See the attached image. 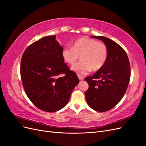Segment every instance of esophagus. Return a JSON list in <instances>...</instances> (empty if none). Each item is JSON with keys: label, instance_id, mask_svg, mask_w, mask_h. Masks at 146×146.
Segmentation results:
<instances>
[{"label": "esophagus", "instance_id": "esophagus-1", "mask_svg": "<svg viewBox=\"0 0 146 146\" xmlns=\"http://www.w3.org/2000/svg\"><path fill=\"white\" fill-rule=\"evenodd\" d=\"M77 76H78V79H79V80H83V79H84V78L83 77H82L81 76H80V75H77Z\"/></svg>", "mask_w": 146, "mask_h": 146}]
</instances>
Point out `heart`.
I'll list each match as a JSON object with an SVG mask.
<instances>
[{"label":"heart","instance_id":"b5f03b06","mask_svg":"<svg viewBox=\"0 0 146 146\" xmlns=\"http://www.w3.org/2000/svg\"><path fill=\"white\" fill-rule=\"evenodd\" d=\"M108 54V48L104 43L83 37L75 41L72 47H64L62 57L66 63L73 64L80 56L81 61L72 66L71 70L78 74L85 75L91 69L98 70L102 67L107 61Z\"/></svg>","mask_w":146,"mask_h":146}]
</instances>
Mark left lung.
I'll use <instances>...</instances> for the list:
<instances>
[{"label":"left lung","mask_w":146,"mask_h":146,"mask_svg":"<svg viewBox=\"0 0 146 146\" xmlns=\"http://www.w3.org/2000/svg\"><path fill=\"white\" fill-rule=\"evenodd\" d=\"M107 46L108 57L104 65L93 76L87 77L89 88L85 92L88 105L95 111L111 110L124 96L130 78L129 60L125 50L111 39L91 36Z\"/></svg>","instance_id":"8db88e82"}]
</instances>
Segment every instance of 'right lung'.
<instances>
[{"label":"right lung","instance_id":"obj_1","mask_svg":"<svg viewBox=\"0 0 146 146\" xmlns=\"http://www.w3.org/2000/svg\"><path fill=\"white\" fill-rule=\"evenodd\" d=\"M62 50L53 35L32 44L22 56L21 76L25 93L37 108L46 112L64 107L79 83L77 74L64 63Z\"/></svg>","mask_w":146,"mask_h":146}]
</instances>
